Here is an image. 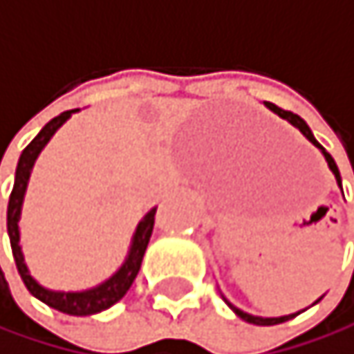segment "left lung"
Segmentation results:
<instances>
[{
	"mask_svg": "<svg viewBox=\"0 0 354 354\" xmlns=\"http://www.w3.org/2000/svg\"><path fill=\"white\" fill-rule=\"evenodd\" d=\"M272 113H277V115H279V117H283V119H288L292 125H294V128H298L321 153H323V157H325V161H327V165H330V169H332V174L336 176V183H338V187L342 189V178H340V169H338V165H336V161H334V157L330 155V153H327L317 140H315V136H313V132H310V128H308V125H306V121L302 119V117H298V115H294L292 111H283V109H279V106H277V104H272V102H264ZM321 300V298H319ZM317 300V302H319ZM224 302L226 304H229L231 306V310L237 315V317H241L243 321H248V323H254V325H277V323H283V321H290V319H294L296 315H300L302 310H298V313H294V315H283V317H256V315H250V313H245V310H241V308H237L235 304H231L229 300H226L224 298ZM315 302V304H317Z\"/></svg>",
	"mask_w": 354,
	"mask_h": 354,
	"instance_id": "left-lung-1",
	"label": "left lung"
}]
</instances>
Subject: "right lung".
Returning a JSON list of instances; mask_svg holds the SVG:
<instances>
[{
    "mask_svg": "<svg viewBox=\"0 0 354 354\" xmlns=\"http://www.w3.org/2000/svg\"><path fill=\"white\" fill-rule=\"evenodd\" d=\"M80 109H71V111H64L60 113L58 117H54L52 121H48L41 132L27 145L20 153V159H18V165H16V176H14V189L10 193V201H8V235H10V245H12V254H14V262H16V268L20 272V279L27 286V290L37 298L41 300L44 304L60 310V313H66V315H75V317H86V315H96L100 310H106L109 306H113L115 302H119L128 290L132 288L136 274L140 270V264H142V256L147 252V245H149V239H151V233H153V224H155V212L157 207H153L136 226V233L132 237V245H130V252L125 256L123 264L119 266V270L109 277L106 281H102L100 286L96 288H90V290H84V292H54V290H48L44 286H39L27 264H24V256H22V248H20V209H22V201H24V193H27V185H29V178H31V171H33V165H35V159L39 157V153L44 151V147L50 142V138L56 134V130L60 125L73 115L77 113Z\"/></svg>",
    "mask_w": 354,
    "mask_h": 354,
    "instance_id": "1",
    "label": "right lung"
}]
</instances>
